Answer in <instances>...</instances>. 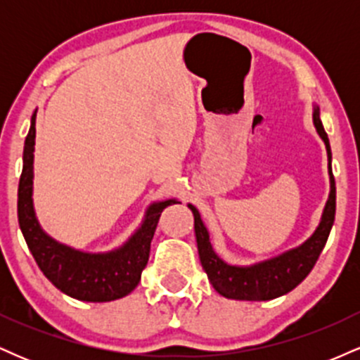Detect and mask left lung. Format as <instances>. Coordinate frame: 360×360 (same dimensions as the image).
Here are the masks:
<instances>
[{
  "label": "left lung",
  "instance_id": "1",
  "mask_svg": "<svg viewBox=\"0 0 360 360\" xmlns=\"http://www.w3.org/2000/svg\"><path fill=\"white\" fill-rule=\"evenodd\" d=\"M316 131L325 142L326 154H328V172H330V196L326 201L323 217L316 232L308 238L303 245L286 252L266 262L255 264L250 267L229 266L226 262L214 254L210 235L206 226L201 221L200 212L189 205L194 214V232H196L198 254H200L201 266L208 276V281L213 284L220 295L230 300L240 301H267L279 298L295 289L315 267L326 240L330 230L335 220V179L332 174V150H330L328 135H326L320 120V110L315 108L313 113Z\"/></svg>",
  "mask_w": 360,
  "mask_h": 360
}]
</instances>
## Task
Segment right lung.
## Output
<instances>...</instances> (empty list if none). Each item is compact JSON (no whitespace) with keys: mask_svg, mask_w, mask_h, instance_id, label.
I'll list each match as a JSON object with an SVG mask.
<instances>
[{"mask_svg":"<svg viewBox=\"0 0 360 360\" xmlns=\"http://www.w3.org/2000/svg\"><path fill=\"white\" fill-rule=\"evenodd\" d=\"M34 146L35 113L25 139L23 169L18 184V223L37 266L53 286L71 298L105 303L127 296L137 288L143 267L147 266L150 242L160 213L164 208L179 201L167 200L152 205L147 210L143 225L122 249L110 254H84L74 250L45 235L35 218L34 203H32Z\"/></svg>","mask_w":360,"mask_h":360,"instance_id":"add662e5","label":"right lung"}]
</instances>
